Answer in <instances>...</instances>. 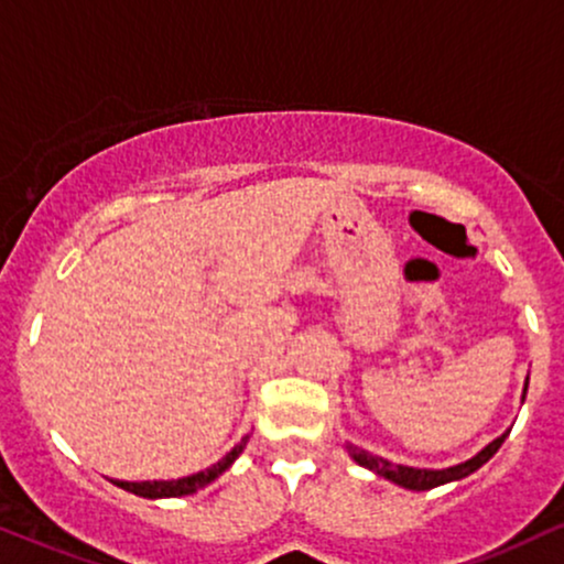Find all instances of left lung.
Segmentation results:
<instances>
[{"label":"left lung","mask_w":564,"mask_h":564,"mask_svg":"<svg viewBox=\"0 0 564 564\" xmlns=\"http://www.w3.org/2000/svg\"><path fill=\"white\" fill-rule=\"evenodd\" d=\"M525 391H528V383H525V389H522V399H525ZM507 436H510V431L501 433L499 438H494L491 444L484 446V449H480L473 459H467V463H459V465H454V467H444V470H425V467L393 465V463H389V459L376 457V454L359 449V446H355V444H347V449H349L351 457H355L357 465L368 467V470L378 473V476L393 480V484H397V486L410 488V491H429V488L452 484V480L467 478V476H470V473H476L480 465H486L488 459H491L494 454L499 452V446L505 444Z\"/></svg>","instance_id":"1"}]
</instances>
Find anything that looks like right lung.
I'll return each mask as SVG.
<instances>
[{
    "label": "right lung",
    "mask_w": 564,
    "mask_h": 564,
    "mask_svg": "<svg viewBox=\"0 0 564 564\" xmlns=\"http://www.w3.org/2000/svg\"><path fill=\"white\" fill-rule=\"evenodd\" d=\"M247 441H249V436H243L239 444H236L234 449H230L226 457L220 459V463H215L213 467H207V470H202V473H194V476H186V478H178V480H141V484H128V480H112V484L120 486V488H126V491L135 494V497H144V499L186 497V494L199 491V488H205L207 484H213L217 476H223V473H226L228 467L234 465V459L243 452Z\"/></svg>",
    "instance_id": "add662e5"
}]
</instances>
